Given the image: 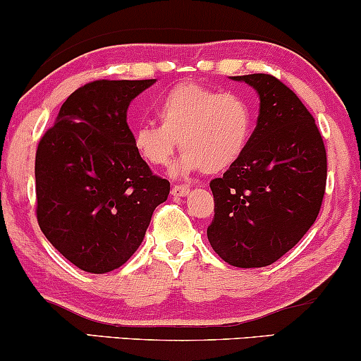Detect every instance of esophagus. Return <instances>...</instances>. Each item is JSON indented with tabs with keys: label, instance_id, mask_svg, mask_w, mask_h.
I'll use <instances>...</instances> for the list:
<instances>
[{
	"label": "esophagus",
	"instance_id": "1",
	"mask_svg": "<svg viewBox=\"0 0 361 361\" xmlns=\"http://www.w3.org/2000/svg\"><path fill=\"white\" fill-rule=\"evenodd\" d=\"M188 192H190L188 185H175L171 188V195H175V197H185Z\"/></svg>",
	"mask_w": 361,
	"mask_h": 361
}]
</instances>
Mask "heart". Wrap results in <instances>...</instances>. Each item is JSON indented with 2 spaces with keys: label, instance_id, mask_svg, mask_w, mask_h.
Listing matches in <instances>:
<instances>
[{
  "label": "heart",
  "instance_id": "b5f03b06",
  "mask_svg": "<svg viewBox=\"0 0 361 361\" xmlns=\"http://www.w3.org/2000/svg\"><path fill=\"white\" fill-rule=\"evenodd\" d=\"M159 126L134 130V147L147 164L168 166L180 144L178 173L202 169L222 173L244 154L255 128V105L239 91H222L198 82H181L156 106Z\"/></svg>",
  "mask_w": 361,
  "mask_h": 361
}]
</instances>
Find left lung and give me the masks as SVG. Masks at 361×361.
<instances>
[{"instance_id":"1","label":"left lung","mask_w":361,"mask_h":361,"mask_svg":"<svg viewBox=\"0 0 361 361\" xmlns=\"http://www.w3.org/2000/svg\"><path fill=\"white\" fill-rule=\"evenodd\" d=\"M259 94L250 146L221 178L210 181V246L226 263L261 268L304 238L326 193L324 140L300 98L271 74L234 76Z\"/></svg>"}]
</instances>
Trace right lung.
<instances>
[{
  "mask_svg": "<svg viewBox=\"0 0 361 361\" xmlns=\"http://www.w3.org/2000/svg\"><path fill=\"white\" fill-rule=\"evenodd\" d=\"M154 80H98L62 103L35 154L37 222L66 259L90 273L122 267L142 243L169 181L134 147L128 103Z\"/></svg>",
  "mask_w": 361,
  "mask_h": 361,
  "instance_id": "1",
  "label": "right lung"
}]
</instances>
